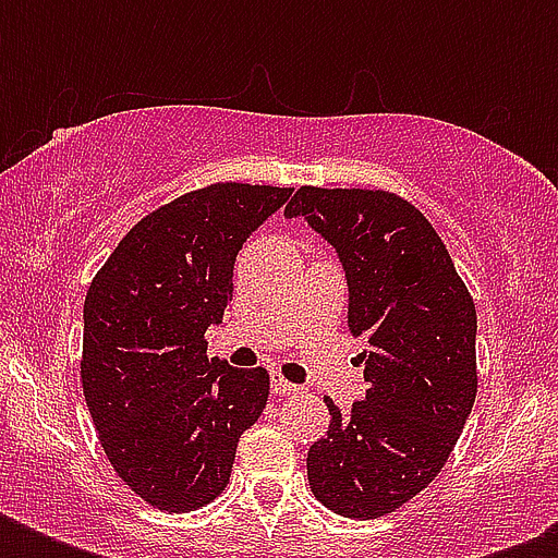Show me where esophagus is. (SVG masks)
<instances>
[{
	"label": "esophagus",
	"mask_w": 558,
	"mask_h": 558,
	"mask_svg": "<svg viewBox=\"0 0 558 558\" xmlns=\"http://www.w3.org/2000/svg\"><path fill=\"white\" fill-rule=\"evenodd\" d=\"M271 390H275V393H280V397H287V393H298V385H292V381L289 379H283V376H280V373H271Z\"/></svg>",
	"instance_id": "obj_1"
}]
</instances>
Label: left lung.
<instances>
[{"label":"left lung","mask_w":558,"mask_h":558,"mask_svg":"<svg viewBox=\"0 0 558 558\" xmlns=\"http://www.w3.org/2000/svg\"><path fill=\"white\" fill-rule=\"evenodd\" d=\"M339 252L365 397L310 446L313 495L344 519L399 510L446 466L477 393V313L432 222L388 191L304 185L283 210Z\"/></svg>","instance_id":"left-lung-1"}]
</instances>
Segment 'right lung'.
Returning a JSON list of instances; mask_svg holds the SVG:
<instances>
[{
	"label": "right lung",
	"mask_w": 558,
	"mask_h": 558,
	"mask_svg": "<svg viewBox=\"0 0 558 558\" xmlns=\"http://www.w3.org/2000/svg\"><path fill=\"white\" fill-rule=\"evenodd\" d=\"M292 187L217 182L135 222L83 304L81 381L118 477L165 512L228 486L236 442L269 399L266 367L208 359L236 252Z\"/></svg>",
	"instance_id": "obj_1"
}]
</instances>
